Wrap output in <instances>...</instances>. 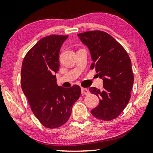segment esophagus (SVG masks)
<instances>
[{
    "label": "esophagus",
    "mask_w": 153,
    "mask_h": 153,
    "mask_svg": "<svg viewBox=\"0 0 153 153\" xmlns=\"http://www.w3.org/2000/svg\"><path fill=\"white\" fill-rule=\"evenodd\" d=\"M82 94L83 95H87L89 94V90L86 88H82Z\"/></svg>",
    "instance_id": "1"
}]
</instances>
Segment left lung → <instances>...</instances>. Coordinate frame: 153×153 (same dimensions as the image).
<instances>
[{
  "label": "left lung",
  "instance_id": "1",
  "mask_svg": "<svg viewBox=\"0 0 153 153\" xmlns=\"http://www.w3.org/2000/svg\"><path fill=\"white\" fill-rule=\"evenodd\" d=\"M89 48L95 69L103 80V90L90 88V92L99 98L92 115L98 120L111 121L117 118L128 105L134 84L131 63L128 53L115 38L100 30L77 34Z\"/></svg>",
  "mask_w": 153,
  "mask_h": 153
}]
</instances>
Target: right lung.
I'll use <instances>...</instances> for the list:
<instances>
[{"mask_svg": "<svg viewBox=\"0 0 153 153\" xmlns=\"http://www.w3.org/2000/svg\"><path fill=\"white\" fill-rule=\"evenodd\" d=\"M68 36L42 38L27 52L21 71V85L33 115L46 128L61 127L70 117L72 107L81 94L74 85L59 86L55 75L59 69V55Z\"/></svg>", "mask_w": 153, "mask_h": 153, "instance_id": "1", "label": "right lung"}]
</instances>
